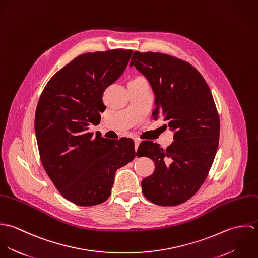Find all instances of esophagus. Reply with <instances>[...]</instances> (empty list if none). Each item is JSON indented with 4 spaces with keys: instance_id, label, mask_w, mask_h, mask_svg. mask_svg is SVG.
Wrapping results in <instances>:
<instances>
[{
    "instance_id": "esophagus-1",
    "label": "esophagus",
    "mask_w": 258,
    "mask_h": 258,
    "mask_svg": "<svg viewBox=\"0 0 258 258\" xmlns=\"http://www.w3.org/2000/svg\"><path fill=\"white\" fill-rule=\"evenodd\" d=\"M134 142H135V150H137L138 149V146H139V144H140V140L139 139H134Z\"/></svg>"
}]
</instances>
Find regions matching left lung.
I'll return each instance as SVG.
<instances>
[{
	"instance_id": "left-lung-1",
	"label": "left lung",
	"mask_w": 258,
	"mask_h": 258,
	"mask_svg": "<svg viewBox=\"0 0 258 258\" xmlns=\"http://www.w3.org/2000/svg\"><path fill=\"white\" fill-rule=\"evenodd\" d=\"M133 66L154 91L153 119L162 118L175 131L166 149L153 141L139 145L137 155L155 163L154 173L141 183L142 191L156 205L178 206L200 189L213 165L221 131L218 109L205 78L187 61L161 52L134 51Z\"/></svg>"
}]
</instances>
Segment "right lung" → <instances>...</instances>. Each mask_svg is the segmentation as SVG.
Wrapping results in <instances>:
<instances>
[{
	"instance_id": "1",
	"label": "right lung",
	"mask_w": 258,
	"mask_h": 258,
	"mask_svg": "<svg viewBox=\"0 0 258 258\" xmlns=\"http://www.w3.org/2000/svg\"><path fill=\"white\" fill-rule=\"evenodd\" d=\"M132 52L116 48L80 54L40 94L35 116L40 161L60 195L74 205L104 203L116 171L135 158L132 139L109 140L87 131L99 124L103 91L124 73Z\"/></svg>"
}]
</instances>
